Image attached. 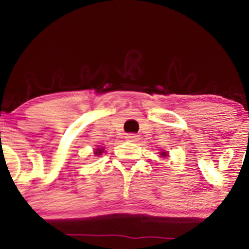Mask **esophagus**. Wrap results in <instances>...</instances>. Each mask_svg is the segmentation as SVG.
<instances>
[{"label": "esophagus", "instance_id": "34e87169", "mask_svg": "<svg viewBox=\"0 0 249 249\" xmlns=\"http://www.w3.org/2000/svg\"><path fill=\"white\" fill-rule=\"evenodd\" d=\"M125 138H126V141H128V142H138L139 141V136L136 133L126 134V137H125Z\"/></svg>", "mask_w": 249, "mask_h": 249}]
</instances>
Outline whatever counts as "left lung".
<instances>
[{
  "label": "left lung",
  "instance_id": "obj_1",
  "mask_svg": "<svg viewBox=\"0 0 249 249\" xmlns=\"http://www.w3.org/2000/svg\"><path fill=\"white\" fill-rule=\"evenodd\" d=\"M160 156L164 157V158H166V157L168 156V153H167V152H161V153H160Z\"/></svg>",
  "mask_w": 249,
  "mask_h": 249
}]
</instances>
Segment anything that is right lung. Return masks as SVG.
Masks as SVG:
<instances>
[{"label": "right lung", "instance_id": "add662e5", "mask_svg": "<svg viewBox=\"0 0 249 249\" xmlns=\"http://www.w3.org/2000/svg\"><path fill=\"white\" fill-rule=\"evenodd\" d=\"M103 151H104V148H95V154L96 156H99V154L103 153Z\"/></svg>", "mask_w": 249, "mask_h": 249}]
</instances>
